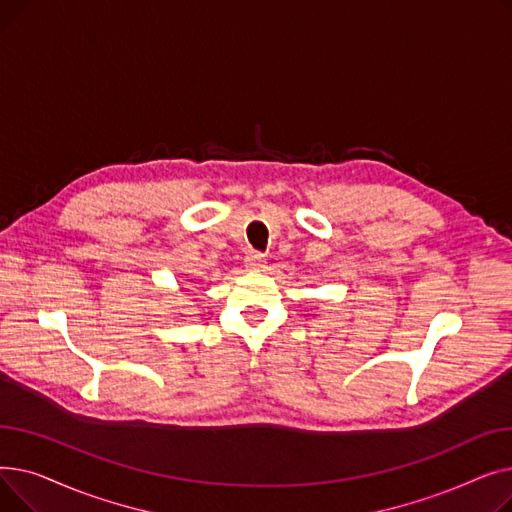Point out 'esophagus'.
<instances>
[{
    "label": "esophagus",
    "mask_w": 512,
    "mask_h": 512,
    "mask_svg": "<svg viewBox=\"0 0 512 512\" xmlns=\"http://www.w3.org/2000/svg\"><path fill=\"white\" fill-rule=\"evenodd\" d=\"M245 261H247L249 270H261L263 263H265V255L259 253V251H251V253L245 257Z\"/></svg>",
    "instance_id": "34e87169"
}]
</instances>
